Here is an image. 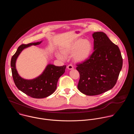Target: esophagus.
Listing matches in <instances>:
<instances>
[{"label":"esophagus","instance_id":"1","mask_svg":"<svg viewBox=\"0 0 134 134\" xmlns=\"http://www.w3.org/2000/svg\"><path fill=\"white\" fill-rule=\"evenodd\" d=\"M67 68L68 69H72L74 68V67H73V66L71 64H69L67 66Z\"/></svg>","mask_w":134,"mask_h":134}]
</instances>
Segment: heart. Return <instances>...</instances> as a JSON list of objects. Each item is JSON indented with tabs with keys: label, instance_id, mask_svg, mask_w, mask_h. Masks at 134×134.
Instances as JSON below:
<instances>
[{
	"label": "heart",
	"instance_id": "obj_1",
	"mask_svg": "<svg viewBox=\"0 0 134 134\" xmlns=\"http://www.w3.org/2000/svg\"><path fill=\"white\" fill-rule=\"evenodd\" d=\"M93 49L91 41L88 39H79L75 41L70 45L63 50L62 53H57V58L60 60H65V55L73 54L74 59L78 62H83L88 58Z\"/></svg>",
	"mask_w": 134,
	"mask_h": 134
}]
</instances>
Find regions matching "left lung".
Instances as JSON below:
<instances>
[{
	"label": "left lung",
	"instance_id": "8db88e82",
	"mask_svg": "<svg viewBox=\"0 0 134 134\" xmlns=\"http://www.w3.org/2000/svg\"><path fill=\"white\" fill-rule=\"evenodd\" d=\"M94 51L86 60L76 64L80 75L77 87L92 96L104 93L116 85L122 66L119 47L103 32L93 34Z\"/></svg>",
	"mask_w": 134,
	"mask_h": 134
}]
</instances>
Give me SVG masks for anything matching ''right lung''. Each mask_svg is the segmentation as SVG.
<instances>
[{"label": "right lung", "mask_w": 134, "mask_h": 134, "mask_svg": "<svg viewBox=\"0 0 134 134\" xmlns=\"http://www.w3.org/2000/svg\"><path fill=\"white\" fill-rule=\"evenodd\" d=\"M41 41L21 44L12 56L10 62L14 82L16 87L24 93L33 98L41 99L51 95L57 88V84L60 76L65 72L66 65L55 66L48 65L43 73L36 79L27 80L19 76L15 67V63L21 51L31 46L39 45Z\"/></svg>", "instance_id": "right-lung-1"}]
</instances>
